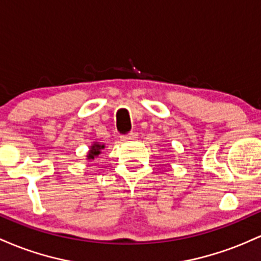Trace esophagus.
<instances>
[{"label": "esophagus", "mask_w": 261, "mask_h": 261, "mask_svg": "<svg viewBox=\"0 0 261 261\" xmlns=\"http://www.w3.org/2000/svg\"><path fill=\"white\" fill-rule=\"evenodd\" d=\"M136 138H138V133H136V132H130V133L125 134V136H122L121 140H123V142H128V140H133Z\"/></svg>", "instance_id": "obj_1"}]
</instances>
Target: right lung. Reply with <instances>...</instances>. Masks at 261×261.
Wrapping results in <instances>:
<instances>
[{"instance_id": "obj_1", "label": "right lung", "mask_w": 261, "mask_h": 261, "mask_svg": "<svg viewBox=\"0 0 261 261\" xmlns=\"http://www.w3.org/2000/svg\"><path fill=\"white\" fill-rule=\"evenodd\" d=\"M102 149H105V144H101V143L95 142L93 144L90 146L89 154H87V160H93L95 158H97L99 154L102 153Z\"/></svg>"}]
</instances>
